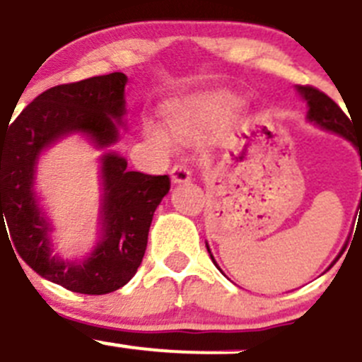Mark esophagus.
<instances>
[{
  "label": "esophagus",
  "instance_id": "1",
  "mask_svg": "<svg viewBox=\"0 0 362 362\" xmlns=\"http://www.w3.org/2000/svg\"><path fill=\"white\" fill-rule=\"evenodd\" d=\"M169 175H171V180L175 182V184H182V182L191 180V171L185 168V165H182V163H175L171 168V171H169Z\"/></svg>",
  "mask_w": 362,
  "mask_h": 362
}]
</instances>
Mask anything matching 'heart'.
<instances>
[{
    "label": "heart",
    "mask_w": 362,
    "mask_h": 362,
    "mask_svg": "<svg viewBox=\"0 0 362 362\" xmlns=\"http://www.w3.org/2000/svg\"><path fill=\"white\" fill-rule=\"evenodd\" d=\"M173 125H175V129H177V131H180V133H185V131H189L191 125H193V118H191V115H187V112H182V115L175 116ZM146 134H147V138H149L151 142L156 144V146H160V147H168L169 146L168 134H165V131H163V129H160L158 125L147 124L146 125Z\"/></svg>",
    "instance_id": "obj_1"
}]
</instances>
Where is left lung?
I'll return each instance as SVG.
<instances>
[{"instance_id": "obj_1", "label": "left lung", "mask_w": 362, "mask_h": 362, "mask_svg": "<svg viewBox=\"0 0 362 362\" xmlns=\"http://www.w3.org/2000/svg\"><path fill=\"white\" fill-rule=\"evenodd\" d=\"M297 90L308 102V120L317 124L319 127L326 129V131L337 133L341 134V136L346 138V140H350V142L357 147V151H359L362 168V140L354 136V125H351L350 118L342 112L341 107L333 102L328 94H325L322 90L315 89V87L312 86H298ZM359 209L362 211V194ZM207 251H209V247H207ZM209 253H211V251H209ZM213 262H215V260H213Z\"/></svg>"}]
</instances>
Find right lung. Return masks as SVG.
Wrapping results in <instances>:
<instances>
[{
    "mask_svg": "<svg viewBox=\"0 0 362 362\" xmlns=\"http://www.w3.org/2000/svg\"><path fill=\"white\" fill-rule=\"evenodd\" d=\"M127 76H103L56 86L25 107L0 133V233L8 218L18 255L47 281L86 295H103L127 284L142 264L151 220L168 194V175L129 171L127 160L116 153L102 156V238L86 260L52 255L50 224L34 197L37 156L45 147L71 133H83L96 147L118 140L125 115Z\"/></svg>",
    "mask_w": 362,
    "mask_h": 362,
    "instance_id": "obj_1",
    "label": "right lung"
}]
</instances>
